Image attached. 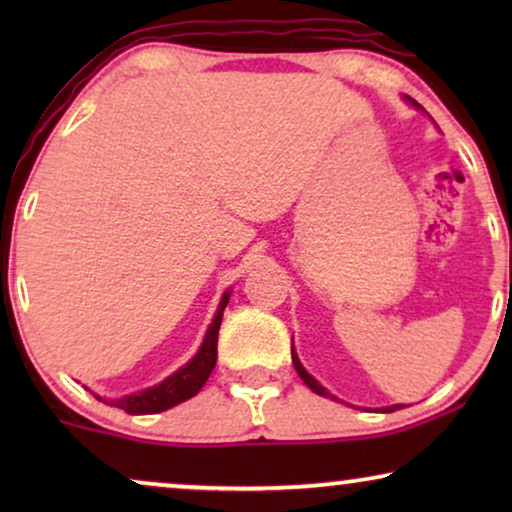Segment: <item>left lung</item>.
<instances>
[{
    "mask_svg": "<svg viewBox=\"0 0 512 512\" xmlns=\"http://www.w3.org/2000/svg\"><path fill=\"white\" fill-rule=\"evenodd\" d=\"M291 359H293V368L298 370L300 380H303V382L307 384V387H310V389L314 391V394H319V396H331V394H328V391H326L324 387H321V384H319L317 380H314V377H312L310 373H307V370L303 368V363L298 361V354L293 352V347H291ZM396 408H403V405H391V408H387V412H394Z\"/></svg>",
    "mask_w": 512,
    "mask_h": 512,
    "instance_id": "left-lung-1",
    "label": "left lung"
}]
</instances>
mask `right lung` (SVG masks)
Listing matches in <instances>:
<instances>
[{
    "label": "right lung",
    "mask_w": 512,
    "mask_h": 512,
    "mask_svg": "<svg viewBox=\"0 0 512 512\" xmlns=\"http://www.w3.org/2000/svg\"><path fill=\"white\" fill-rule=\"evenodd\" d=\"M228 298H230V291L223 293L219 310L214 314L212 326H209L205 340H202V347L184 368L167 377L165 382H160L158 387L118 398V401H111V403H114L116 408L128 412V415H153V412H163L167 408H172V405L188 401V398L198 394L202 384L207 382V377L212 375V370L216 366V342H219V328H221L223 310H226L228 305Z\"/></svg>",
    "instance_id": "1"
}]
</instances>
